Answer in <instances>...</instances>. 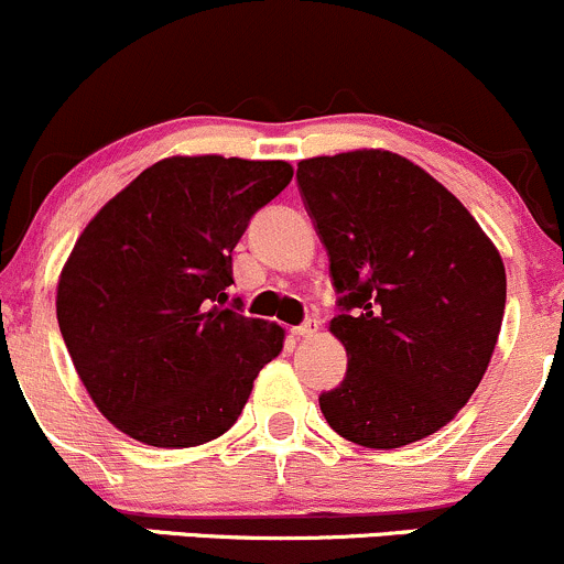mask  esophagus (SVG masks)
<instances>
[{
	"mask_svg": "<svg viewBox=\"0 0 564 564\" xmlns=\"http://www.w3.org/2000/svg\"><path fill=\"white\" fill-rule=\"evenodd\" d=\"M321 330V325H317V321H306L301 325H295L293 328V336H299V339H312V336Z\"/></svg>",
	"mask_w": 564,
	"mask_h": 564,
	"instance_id": "34e87169",
	"label": "esophagus"
}]
</instances>
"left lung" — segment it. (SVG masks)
<instances>
[{"label": "left lung", "mask_w": 564, "mask_h": 564, "mask_svg": "<svg viewBox=\"0 0 564 564\" xmlns=\"http://www.w3.org/2000/svg\"><path fill=\"white\" fill-rule=\"evenodd\" d=\"M341 312L328 330L347 375L323 393L328 426L391 451L440 432L489 369L505 315L495 241L454 193L386 149L299 162Z\"/></svg>", "instance_id": "8db88e82"}]
</instances>
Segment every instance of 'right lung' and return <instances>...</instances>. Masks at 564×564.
<instances>
[{
  "label": "right lung",
  "mask_w": 564,
  "mask_h": 564,
  "mask_svg": "<svg viewBox=\"0 0 564 564\" xmlns=\"http://www.w3.org/2000/svg\"><path fill=\"white\" fill-rule=\"evenodd\" d=\"M290 178L284 160L165 156L78 236L56 321L95 408L127 437L195 448L239 421L284 328L225 310L230 252Z\"/></svg>",
  "instance_id": "1"
}]
</instances>
